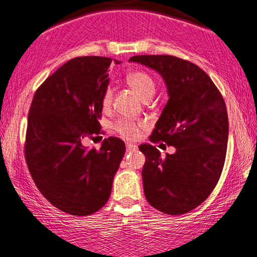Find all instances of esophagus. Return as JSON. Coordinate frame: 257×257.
Wrapping results in <instances>:
<instances>
[{"instance_id":"obj_1","label":"esophagus","mask_w":257,"mask_h":257,"mask_svg":"<svg viewBox=\"0 0 257 257\" xmlns=\"http://www.w3.org/2000/svg\"><path fill=\"white\" fill-rule=\"evenodd\" d=\"M136 149H138V146L133 145V143H128L126 145V152H134Z\"/></svg>"}]
</instances>
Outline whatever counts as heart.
Listing matches in <instances>:
<instances>
[{
  "label": "heart",
  "mask_w": 257,
  "mask_h": 257,
  "mask_svg": "<svg viewBox=\"0 0 257 257\" xmlns=\"http://www.w3.org/2000/svg\"><path fill=\"white\" fill-rule=\"evenodd\" d=\"M126 82L140 95L142 100H148L155 94L156 84L154 78L145 71H133L126 75ZM112 101V89L107 87L102 95V105L103 108H108ZM142 126L141 122L131 121V119H118L115 123V131L119 136L126 140H135L140 135V128Z\"/></svg>",
  "instance_id": "heart-1"
}]
</instances>
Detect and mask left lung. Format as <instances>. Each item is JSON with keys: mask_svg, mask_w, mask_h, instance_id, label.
<instances>
[{"mask_svg": "<svg viewBox=\"0 0 257 257\" xmlns=\"http://www.w3.org/2000/svg\"><path fill=\"white\" fill-rule=\"evenodd\" d=\"M129 61L156 70L166 82L169 100L149 140L176 148L163 159L155 146L139 147L146 156V198L162 213L186 214L203 203L220 180L229 131L224 100L189 61L170 55H138Z\"/></svg>", "mask_w": 257, "mask_h": 257, "instance_id": "1", "label": "left lung"}]
</instances>
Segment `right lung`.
Listing matches in <instances>:
<instances>
[{"mask_svg":"<svg viewBox=\"0 0 257 257\" xmlns=\"http://www.w3.org/2000/svg\"><path fill=\"white\" fill-rule=\"evenodd\" d=\"M109 57H75L40 85L28 114L25 154L41 194L76 216L100 210L111 193L125 146L108 138L100 149L84 139L101 132L102 95L109 84Z\"/></svg>","mask_w":257,"mask_h":257,"instance_id":"right-lung-1","label":"right lung"}]
</instances>
